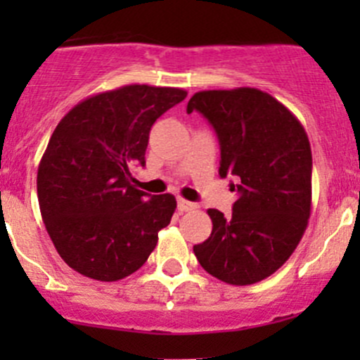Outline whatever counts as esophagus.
Returning a JSON list of instances; mask_svg holds the SVG:
<instances>
[{"instance_id":"esophagus-1","label":"esophagus","mask_w":360,"mask_h":360,"mask_svg":"<svg viewBox=\"0 0 360 360\" xmlns=\"http://www.w3.org/2000/svg\"><path fill=\"white\" fill-rule=\"evenodd\" d=\"M177 209H179L181 212H190V210L197 209V203L188 202L184 200V198H177Z\"/></svg>"}]
</instances>
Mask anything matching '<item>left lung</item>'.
I'll return each mask as SVG.
<instances>
[{
  "label": "left lung",
  "mask_w": 360,
  "mask_h": 360,
  "mask_svg": "<svg viewBox=\"0 0 360 360\" xmlns=\"http://www.w3.org/2000/svg\"><path fill=\"white\" fill-rule=\"evenodd\" d=\"M188 112L209 120L219 139V176H233L238 200L209 209L210 237L193 245L203 270L231 285L270 277L300 244L311 210V150L300 120L263 90H202Z\"/></svg>",
  "instance_id": "8db88e82"
}]
</instances>
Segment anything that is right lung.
I'll list each match as a JSON object with an SVG mask.
<instances>
[{
  "label": "right lung",
  "mask_w": 360,
  "mask_h": 360,
  "mask_svg": "<svg viewBox=\"0 0 360 360\" xmlns=\"http://www.w3.org/2000/svg\"><path fill=\"white\" fill-rule=\"evenodd\" d=\"M186 90L125 85L76 104L59 122L38 167L43 223L59 256L85 277L115 282L139 270L170 223L174 195L132 184L150 130Z\"/></svg>",
  "instance_id": "add662e5"
}]
</instances>
